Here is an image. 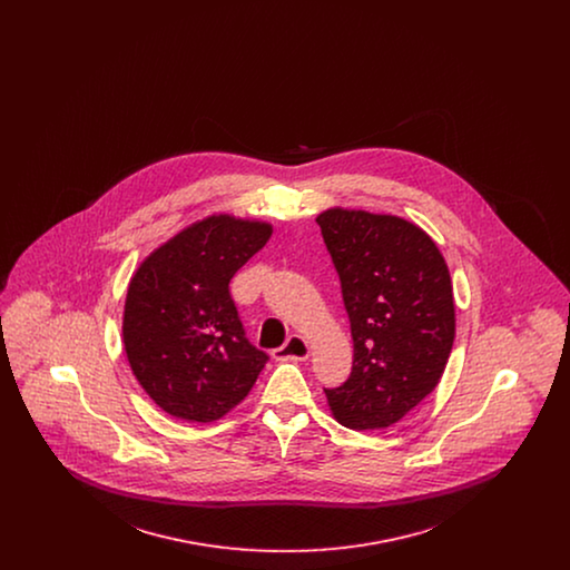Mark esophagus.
Masks as SVG:
<instances>
[{
	"instance_id": "1",
	"label": "esophagus",
	"mask_w": 570,
	"mask_h": 570,
	"mask_svg": "<svg viewBox=\"0 0 570 570\" xmlns=\"http://www.w3.org/2000/svg\"><path fill=\"white\" fill-rule=\"evenodd\" d=\"M307 356H309V344L301 335L288 337V342L273 353V358L277 361H305Z\"/></svg>"
}]
</instances>
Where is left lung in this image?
I'll return each mask as SVG.
<instances>
[{
    "label": "left lung",
    "instance_id": "1",
    "mask_svg": "<svg viewBox=\"0 0 570 570\" xmlns=\"http://www.w3.org/2000/svg\"><path fill=\"white\" fill-rule=\"evenodd\" d=\"M340 273L353 331V374L325 389L351 430H384L442 379L455 340L453 282L434 239L414 222L328 207L316 216Z\"/></svg>",
    "mask_w": 570,
    "mask_h": 570
}]
</instances>
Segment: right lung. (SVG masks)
I'll return each mask as SVG.
<instances>
[{"mask_svg":"<svg viewBox=\"0 0 570 570\" xmlns=\"http://www.w3.org/2000/svg\"><path fill=\"white\" fill-rule=\"evenodd\" d=\"M273 224L212 214L136 267L124 351L145 393L175 419L214 423L239 406L267 363L244 337L228 282L272 239Z\"/></svg>","mask_w":570,"mask_h":570,"instance_id":"1","label":"right lung"}]
</instances>
